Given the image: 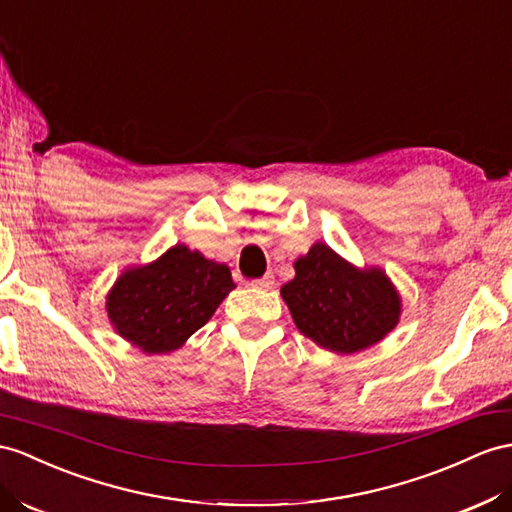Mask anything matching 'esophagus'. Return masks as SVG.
<instances>
[{
	"label": "esophagus",
	"instance_id": "1",
	"mask_svg": "<svg viewBox=\"0 0 512 512\" xmlns=\"http://www.w3.org/2000/svg\"><path fill=\"white\" fill-rule=\"evenodd\" d=\"M253 285H255V287H261V290H272V287H274V274H272V272H266L264 277L257 279Z\"/></svg>",
	"mask_w": 512,
	"mask_h": 512
}]
</instances>
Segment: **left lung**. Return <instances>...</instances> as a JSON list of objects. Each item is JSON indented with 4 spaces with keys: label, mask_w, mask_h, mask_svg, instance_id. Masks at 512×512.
Here are the masks:
<instances>
[{
    "label": "left lung",
    "mask_w": 512,
    "mask_h": 512,
    "mask_svg": "<svg viewBox=\"0 0 512 512\" xmlns=\"http://www.w3.org/2000/svg\"><path fill=\"white\" fill-rule=\"evenodd\" d=\"M294 270L281 296L296 329L320 348L355 355L398 326L402 298L383 268H357L329 244L316 242L294 261Z\"/></svg>",
    "instance_id": "obj_1"
}]
</instances>
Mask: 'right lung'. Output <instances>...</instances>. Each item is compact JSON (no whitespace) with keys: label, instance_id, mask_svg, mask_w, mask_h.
I'll use <instances>...</instances> for the list:
<instances>
[{"label":"right lung","instance_id":"1","mask_svg":"<svg viewBox=\"0 0 512 512\" xmlns=\"http://www.w3.org/2000/svg\"><path fill=\"white\" fill-rule=\"evenodd\" d=\"M233 287L227 264L175 244L151 264L125 268L106 296V313L144 355H168L207 324Z\"/></svg>","mask_w":512,"mask_h":512}]
</instances>
